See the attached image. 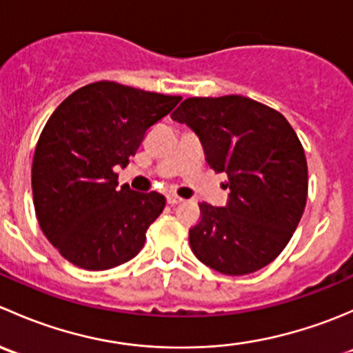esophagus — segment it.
<instances>
[{"instance_id":"1","label":"esophagus","mask_w":353,"mask_h":353,"mask_svg":"<svg viewBox=\"0 0 353 353\" xmlns=\"http://www.w3.org/2000/svg\"><path fill=\"white\" fill-rule=\"evenodd\" d=\"M184 199L183 198H179L177 196V194H167V203H169V205H179V203H183Z\"/></svg>"}]
</instances>
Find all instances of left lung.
I'll return each instance as SVG.
<instances>
[{
	"mask_svg": "<svg viewBox=\"0 0 353 353\" xmlns=\"http://www.w3.org/2000/svg\"><path fill=\"white\" fill-rule=\"evenodd\" d=\"M198 134L206 162L225 172V206L199 203L190 229L194 256L223 275L270 265L297 229L307 199V162L279 110L243 95L191 97L172 112Z\"/></svg>",
	"mask_w": 353,
	"mask_h": 353,
	"instance_id": "8db88e82",
	"label": "left lung"
}]
</instances>
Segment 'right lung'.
<instances>
[{"label":"right lung","instance_id":"right-lung-1","mask_svg":"<svg viewBox=\"0 0 353 353\" xmlns=\"http://www.w3.org/2000/svg\"><path fill=\"white\" fill-rule=\"evenodd\" d=\"M183 97L95 81L66 97L46 123L32 162L35 215L63 258L109 270L140 252L165 206L157 191L117 186L145 133Z\"/></svg>","mask_w":353,"mask_h":353}]
</instances>
